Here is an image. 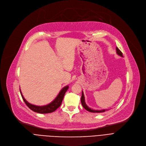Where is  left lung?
<instances>
[{"label": "left lung", "mask_w": 146, "mask_h": 146, "mask_svg": "<svg viewBox=\"0 0 146 146\" xmlns=\"http://www.w3.org/2000/svg\"><path fill=\"white\" fill-rule=\"evenodd\" d=\"M116 51H117V54L119 55V56L121 57H123V56H122V52L118 49V48L116 47ZM81 103H82V106H83V108H85L86 110H87L89 112H94V113H101V112H104L106 111H107V110H93L92 109L90 108H89V107L85 103V96H84V94H83V92L82 91V97H81Z\"/></svg>", "instance_id": "obj_1"}]
</instances>
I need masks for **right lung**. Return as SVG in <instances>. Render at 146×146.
I'll list each match as a JSON object with an SVG mask.
<instances>
[{"mask_svg": "<svg viewBox=\"0 0 146 146\" xmlns=\"http://www.w3.org/2000/svg\"><path fill=\"white\" fill-rule=\"evenodd\" d=\"M68 89V86H66L64 87L61 90V91L59 92L58 95L54 99V100L52 101L51 103L47 105H44V106H36L33 105L31 104H29L26 99L24 98V97L23 96L22 92L20 90V92L21 95L22 96V98L24 100V102L25 104L28 106V108L29 109L31 110L32 111L37 112V113H51L54 111H55L58 107L61 104V102L63 101V99L64 98V96L65 95V93L66 92V91Z\"/></svg>", "mask_w": 146, "mask_h": 146, "instance_id": "right-lung-1", "label": "right lung"}]
</instances>
